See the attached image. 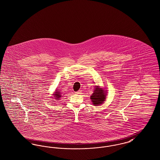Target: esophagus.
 Instances as JSON below:
<instances>
[{"label":"esophagus","mask_w":160,"mask_h":160,"mask_svg":"<svg viewBox=\"0 0 160 160\" xmlns=\"http://www.w3.org/2000/svg\"><path fill=\"white\" fill-rule=\"evenodd\" d=\"M82 90H79V91H77V92H75V94H82Z\"/></svg>","instance_id":"1"}]
</instances>
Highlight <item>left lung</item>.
Returning a JSON list of instances; mask_svg holds the SVG:
<instances>
[{"label": "left lung", "instance_id": "8db88e82", "mask_svg": "<svg viewBox=\"0 0 160 160\" xmlns=\"http://www.w3.org/2000/svg\"><path fill=\"white\" fill-rule=\"evenodd\" d=\"M106 98V94L102 88L96 86L94 93L91 96V99L94 106H98L103 103Z\"/></svg>", "mask_w": 160, "mask_h": 160}]
</instances>
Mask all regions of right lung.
I'll return each instance as SVG.
<instances>
[{
  "instance_id": "right-lung-1",
  "label": "right lung",
  "mask_w": 160,
  "mask_h": 160,
  "mask_svg": "<svg viewBox=\"0 0 160 160\" xmlns=\"http://www.w3.org/2000/svg\"><path fill=\"white\" fill-rule=\"evenodd\" d=\"M58 91V92H55V94H54V97H54L55 99L58 100V99H60V98L62 97V94L60 92V91Z\"/></svg>"
}]
</instances>
